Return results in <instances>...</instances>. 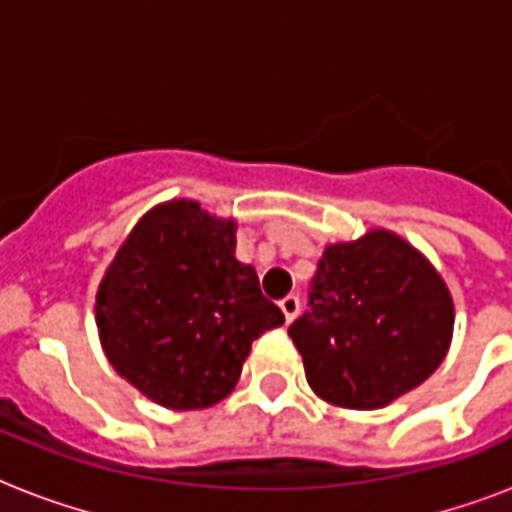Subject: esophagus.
I'll list each match as a JSON object with an SVG mask.
<instances>
[{
	"label": "esophagus",
	"mask_w": 512,
	"mask_h": 512,
	"mask_svg": "<svg viewBox=\"0 0 512 512\" xmlns=\"http://www.w3.org/2000/svg\"><path fill=\"white\" fill-rule=\"evenodd\" d=\"M279 305H281V313H284V319H287V324H292V321L297 319V313H300V297L287 295Z\"/></svg>",
	"instance_id": "1"
}]
</instances>
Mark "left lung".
<instances>
[{"mask_svg": "<svg viewBox=\"0 0 512 512\" xmlns=\"http://www.w3.org/2000/svg\"><path fill=\"white\" fill-rule=\"evenodd\" d=\"M452 327V295L436 268L396 233L372 231L324 249L289 337L316 396L380 409L436 372Z\"/></svg>", "mask_w": 512, "mask_h": 512, "instance_id": "left-lung-1", "label": "left lung"}]
</instances>
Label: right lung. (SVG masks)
Returning <instances> with one entry per match:
<instances>
[{"mask_svg": "<svg viewBox=\"0 0 512 512\" xmlns=\"http://www.w3.org/2000/svg\"><path fill=\"white\" fill-rule=\"evenodd\" d=\"M98 332L124 380L167 409H207L239 382L252 340L284 313L236 260V223L196 201L151 209L98 289Z\"/></svg>", "mask_w": 512, "mask_h": 512, "instance_id": "add662e5", "label": "right lung"}]
</instances>
